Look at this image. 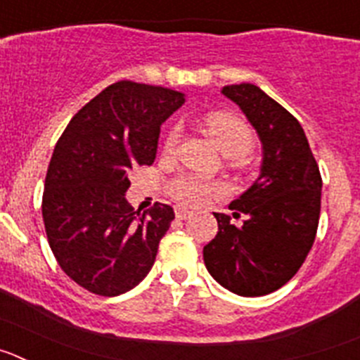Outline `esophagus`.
Returning <instances> with one entry per match:
<instances>
[{
    "label": "esophagus",
    "instance_id": "obj_1",
    "mask_svg": "<svg viewBox=\"0 0 360 360\" xmlns=\"http://www.w3.org/2000/svg\"><path fill=\"white\" fill-rule=\"evenodd\" d=\"M174 214H176L178 219H187L193 214V211H189L187 207H182V205H176V207H174Z\"/></svg>",
    "mask_w": 360,
    "mask_h": 360
}]
</instances>
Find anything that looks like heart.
<instances>
[{
  "label": "heart",
  "mask_w": 360,
  "mask_h": 360,
  "mask_svg": "<svg viewBox=\"0 0 360 360\" xmlns=\"http://www.w3.org/2000/svg\"><path fill=\"white\" fill-rule=\"evenodd\" d=\"M207 131L225 157H245L252 149L254 136L249 126L229 113H211L205 119ZM180 136V129L173 128L165 139V148L173 149ZM218 187L198 176H178L169 186V193L178 202L187 205H202L214 195Z\"/></svg>",
  "instance_id": "b5f03b06"
}]
</instances>
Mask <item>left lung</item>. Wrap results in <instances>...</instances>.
<instances>
[{
  "instance_id": "obj_1",
  "label": "left lung",
  "mask_w": 360,
  "mask_h": 360,
  "mask_svg": "<svg viewBox=\"0 0 360 360\" xmlns=\"http://www.w3.org/2000/svg\"><path fill=\"white\" fill-rule=\"evenodd\" d=\"M238 104L262 142L259 176L229 205L231 216L214 212L218 234L203 247L209 274L227 290L257 297L290 281L307 259L321 212L319 167L301 124L256 84L221 88Z\"/></svg>"
}]
</instances>
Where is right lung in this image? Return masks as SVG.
I'll use <instances>...</instances> for the list:
<instances>
[{"label":"right lung","instance_id":"1","mask_svg":"<svg viewBox=\"0 0 360 360\" xmlns=\"http://www.w3.org/2000/svg\"><path fill=\"white\" fill-rule=\"evenodd\" d=\"M184 103L180 91L119 81L82 106L56 144L44 229L59 266L86 290L113 297L151 270L174 211L165 203L133 211L128 174L155 162L160 126Z\"/></svg>","mask_w":360,"mask_h":360}]
</instances>
